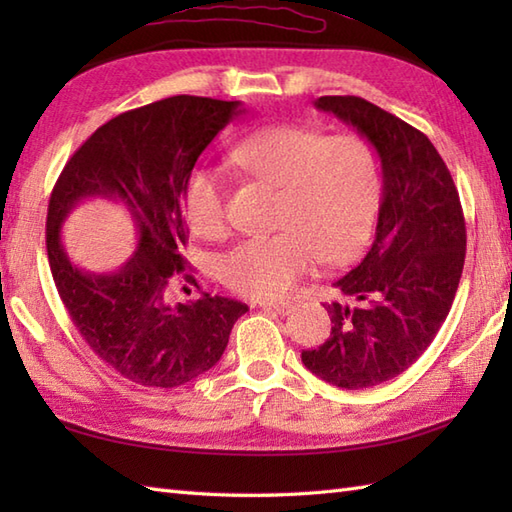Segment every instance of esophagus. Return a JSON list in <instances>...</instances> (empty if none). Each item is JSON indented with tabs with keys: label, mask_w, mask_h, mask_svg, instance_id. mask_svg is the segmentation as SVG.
<instances>
[{
	"label": "esophagus",
	"mask_w": 512,
	"mask_h": 512,
	"mask_svg": "<svg viewBox=\"0 0 512 512\" xmlns=\"http://www.w3.org/2000/svg\"><path fill=\"white\" fill-rule=\"evenodd\" d=\"M259 308H262L264 312H275V314H288L292 310V303H259Z\"/></svg>",
	"instance_id": "esophagus-1"
}]
</instances>
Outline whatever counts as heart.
<instances>
[{"label":"heart","mask_w":512,"mask_h":512,"mask_svg":"<svg viewBox=\"0 0 512 512\" xmlns=\"http://www.w3.org/2000/svg\"><path fill=\"white\" fill-rule=\"evenodd\" d=\"M228 158L248 176L281 191V231L246 239L222 257L220 279L237 295L277 301L312 273L317 257L325 264H343L367 242L380 180L365 140L352 134L321 136L301 125H273L239 140ZM182 209L195 235L222 237L228 211L220 173L193 169L184 184Z\"/></svg>","instance_id":"heart-1"}]
</instances>
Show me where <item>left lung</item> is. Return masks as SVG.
Segmentation results:
<instances>
[{
  "instance_id": "obj_1",
  "label": "left lung",
  "mask_w": 512,
  "mask_h": 512,
  "mask_svg": "<svg viewBox=\"0 0 512 512\" xmlns=\"http://www.w3.org/2000/svg\"><path fill=\"white\" fill-rule=\"evenodd\" d=\"M374 145L383 165L376 237L361 264L336 281L352 303L325 306L332 332L301 361L341 389L385 383L418 361L447 319L466 253L458 189L420 129L361 96H321Z\"/></svg>"
}]
</instances>
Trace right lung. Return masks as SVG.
Segmentation results:
<instances>
[{"mask_svg":"<svg viewBox=\"0 0 512 512\" xmlns=\"http://www.w3.org/2000/svg\"><path fill=\"white\" fill-rule=\"evenodd\" d=\"M237 107L180 94L118 114L74 151L52 189L46 248L59 297L90 350L136 385L171 389L209 372L248 310L206 292L171 301L178 281L195 284L182 257L184 184ZM85 197L121 199L137 224V253L116 274H83L64 255L60 224Z\"/></svg>","mask_w":512,"mask_h":512,"instance_id":"add662e5","label":"right lung"}]
</instances>
